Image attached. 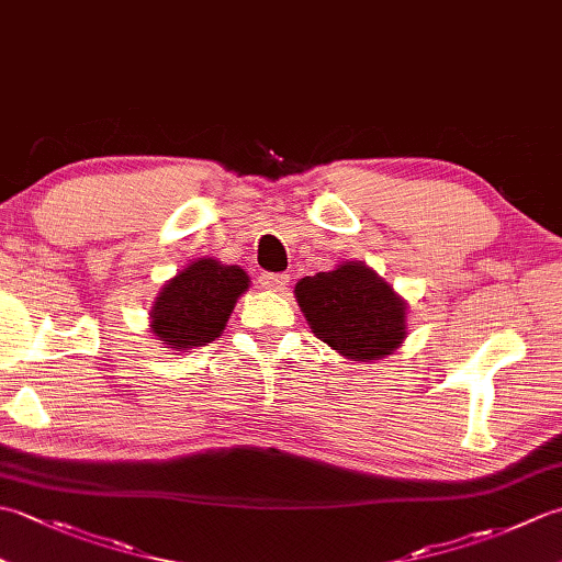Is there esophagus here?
<instances>
[{"instance_id": "esophagus-1", "label": "esophagus", "mask_w": 562, "mask_h": 562, "mask_svg": "<svg viewBox=\"0 0 562 562\" xmlns=\"http://www.w3.org/2000/svg\"><path fill=\"white\" fill-rule=\"evenodd\" d=\"M288 284H290V274H284V272L260 274V288L268 292H282V290H288Z\"/></svg>"}]
</instances>
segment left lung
<instances>
[{
  "instance_id": "left-lung-1",
  "label": "left lung",
  "mask_w": 562,
  "mask_h": 562,
  "mask_svg": "<svg viewBox=\"0 0 562 562\" xmlns=\"http://www.w3.org/2000/svg\"><path fill=\"white\" fill-rule=\"evenodd\" d=\"M294 296L314 336L352 362L381 360L408 336V306L362 260L302 278Z\"/></svg>"
}]
</instances>
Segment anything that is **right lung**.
I'll use <instances>...</instances> for the list:
<instances>
[{"label": "right lung", "mask_w": 562, "mask_h": 562, "mask_svg": "<svg viewBox=\"0 0 562 562\" xmlns=\"http://www.w3.org/2000/svg\"><path fill=\"white\" fill-rule=\"evenodd\" d=\"M238 266L200 258L164 284L149 318L151 333L173 350L202 348L222 336L238 296L248 290Z\"/></svg>", "instance_id": "right-lung-1"}]
</instances>
